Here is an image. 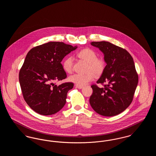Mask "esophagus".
I'll use <instances>...</instances> for the list:
<instances>
[{"label": "esophagus", "mask_w": 156, "mask_h": 156, "mask_svg": "<svg viewBox=\"0 0 156 156\" xmlns=\"http://www.w3.org/2000/svg\"><path fill=\"white\" fill-rule=\"evenodd\" d=\"M75 87H76V88H78V89H82V88H83V87H82V86L78 85H75Z\"/></svg>", "instance_id": "34e87169"}]
</instances>
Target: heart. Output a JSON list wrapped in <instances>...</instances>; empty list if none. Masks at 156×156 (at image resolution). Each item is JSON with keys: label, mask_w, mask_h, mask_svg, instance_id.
I'll return each mask as SVG.
<instances>
[{"label": "heart", "mask_w": 156, "mask_h": 156, "mask_svg": "<svg viewBox=\"0 0 156 156\" xmlns=\"http://www.w3.org/2000/svg\"><path fill=\"white\" fill-rule=\"evenodd\" d=\"M78 57L87 62V72L84 74H74L69 76L68 80L75 84L83 86L95 78V75L99 76L103 73L105 68V62L103 59L97 58V53L90 48H85L77 54ZM73 61L71 57H68L62 62V68L67 73L73 71Z\"/></svg>", "instance_id": "1"}]
</instances>
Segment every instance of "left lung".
<instances>
[{
  "label": "left lung",
  "mask_w": 156,
  "mask_h": 156,
  "mask_svg": "<svg viewBox=\"0 0 156 156\" xmlns=\"http://www.w3.org/2000/svg\"><path fill=\"white\" fill-rule=\"evenodd\" d=\"M90 44L104 53L106 63L97 81L104 87L94 84L89 103L93 109L104 116H116L132 103L138 83L133 59L125 49L108 41H94Z\"/></svg>",
  "instance_id": "left-lung-1"
}]
</instances>
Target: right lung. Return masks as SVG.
<instances>
[{
  "mask_svg": "<svg viewBox=\"0 0 156 156\" xmlns=\"http://www.w3.org/2000/svg\"><path fill=\"white\" fill-rule=\"evenodd\" d=\"M76 48L53 41L36 46L27 53L19 72V82L24 99L37 113L53 115L65 105L67 92L74 83L57 85L53 82L67 78L61 62Z\"/></svg>",
  "mask_w": 156,
  "mask_h": 156,
  "instance_id": "1",
  "label": "right lung"
}]
</instances>
